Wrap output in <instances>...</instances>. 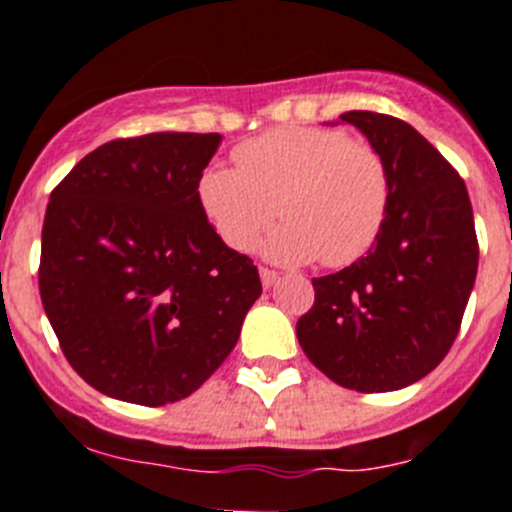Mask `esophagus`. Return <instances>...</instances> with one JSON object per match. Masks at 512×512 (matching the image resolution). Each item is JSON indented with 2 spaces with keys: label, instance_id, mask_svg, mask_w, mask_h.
<instances>
[{
  "label": "esophagus",
  "instance_id": "esophagus-1",
  "mask_svg": "<svg viewBox=\"0 0 512 512\" xmlns=\"http://www.w3.org/2000/svg\"><path fill=\"white\" fill-rule=\"evenodd\" d=\"M260 280L265 288H270V285H275L280 280V275L275 270H270V267H260Z\"/></svg>",
  "mask_w": 512,
  "mask_h": 512
}]
</instances>
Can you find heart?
<instances>
[{
	"instance_id": "b5f03b06",
	"label": "heart",
	"mask_w": 512,
	"mask_h": 512,
	"mask_svg": "<svg viewBox=\"0 0 512 512\" xmlns=\"http://www.w3.org/2000/svg\"><path fill=\"white\" fill-rule=\"evenodd\" d=\"M232 159L237 169H207L199 179V202L232 250H252L275 212L285 222L265 252L285 265L321 257L346 267L379 240L391 176L369 141L341 128L280 126L240 143Z\"/></svg>"
}]
</instances>
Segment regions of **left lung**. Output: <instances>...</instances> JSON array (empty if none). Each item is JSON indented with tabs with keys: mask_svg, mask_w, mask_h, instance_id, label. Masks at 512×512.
I'll list each match as a JSON object with an SVG mask.
<instances>
[{
	"mask_svg": "<svg viewBox=\"0 0 512 512\" xmlns=\"http://www.w3.org/2000/svg\"><path fill=\"white\" fill-rule=\"evenodd\" d=\"M389 166L391 204L376 245L313 278L300 315L305 356L346 389L396 391L424 379L455 343L477 275L472 204L455 166L409 123L348 111Z\"/></svg>",
	"mask_w": 512,
	"mask_h": 512,
	"instance_id": "1",
	"label": "left lung"
}]
</instances>
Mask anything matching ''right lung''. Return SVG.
<instances>
[{"mask_svg": "<svg viewBox=\"0 0 512 512\" xmlns=\"http://www.w3.org/2000/svg\"><path fill=\"white\" fill-rule=\"evenodd\" d=\"M219 133L116 138L52 189L40 298L68 364L100 394L164 407L199 389L262 293L199 202Z\"/></svg>", "mask_w": 512, "mask_h": 512, "instance_id": "obj_1", "label": "right lung"}]
</instances>
